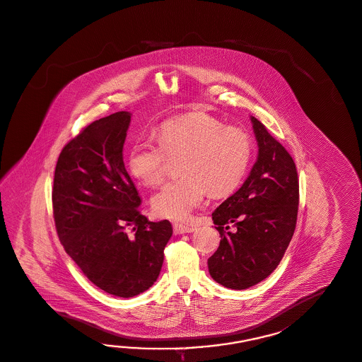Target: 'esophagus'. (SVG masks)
I'll return each mask as SVG.
<instances>
[{
    "mask_svg": "<svg viewBox=\"0 0 362 362\" xmlns=\"http://www.w3.org/2000/svg\"><path fill=\"white\" fill-rule=\"evenodd\" d=\"M195 228L192 225L180 224V223H174V232L176 235H183V233H191L194 232Z\"/></svg>",
    "mask_w": 362,
    "mask_h": 362,
    "instance_id": "1",
    "label": "esophagus"
}]
</instances>
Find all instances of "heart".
Returning <instances> with one entry per match:
<instances>
[{
    "mask_svg": "<svg viewBox=\"0 0 362 362\" xmlns=\"http://www.w3.org/2000/svg\"><path fill=\"white\" fill-rule=\"evenodd\" d=\"M159 141H137L127 166L141 183L159 185L166 175L167 158L182 156L180 177L162 187L151 199L156 215L186 220L211 196L233 192L244 179L252 158V141L243 129L226 127L206 113H189L165 121Z\"/></svg>",
    "mask_w": 362,
    "mask_h": 362,
    "instance_id": "heart-1",
    "label": "heart"
}]
</instances>
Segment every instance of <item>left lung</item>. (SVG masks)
<instances>
[{
  "label": "left lung",
  "instance_id": "1",
  "mask_svg": "<svg viewBox=\"0 0 362 362\" xmlns=\"http://www.w3.org/2000/svg\"><path fill=\"white\" fill-rule=\"evenodd\" d=\"M250 119L258 158L241 188L212 214L221 240L208 270L232 290L259 284L276 269L293 238L299 206L293 158L262 122Z\"/></svg>",
  "mask_w": 362,
  "mask_h": 362
}]
</instances>
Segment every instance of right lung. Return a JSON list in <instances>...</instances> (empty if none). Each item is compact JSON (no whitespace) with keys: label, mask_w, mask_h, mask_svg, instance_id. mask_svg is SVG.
Here are the masks:
<instances>
[{"label":"right lung","mask_w":362,"mask_h":362,"mask_svg":"<svg viewBox=\"0 0 362 362\" xmlns=\"http://www.w3.org/2000/svg\"><path fill=\"white\" fill-rule=\"evenodd\" d=\"M130 113L117 112L84 127L58 158L52 209L66 253L98 288L132 298L160 273L173 226L139 212L141 197L124 165Z\"/></svg>","instance_id":"add662e5"}]
</instances>
